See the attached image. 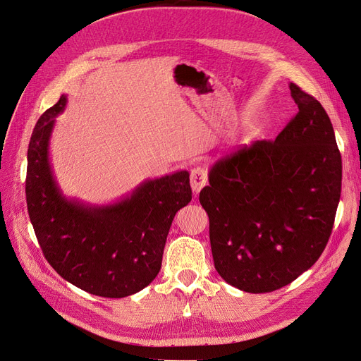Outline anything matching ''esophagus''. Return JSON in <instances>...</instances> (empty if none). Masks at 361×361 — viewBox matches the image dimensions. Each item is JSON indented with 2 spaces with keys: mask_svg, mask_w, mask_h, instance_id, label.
I'll return each mask as SVG.
<instances>
[{
  "mask_svg": "<svg viewBox=\"0 0 361 361\" xmlns=\"http://www.w3.org/2000/svg\"><path fill=\"white\" fill-rule=\"evenodd\" d=\"M190 178H191V188H192L194 194H199L202 191V188L207 184V173L202 167L192 169Z\"/></svg>",
  "mask_w": 361,
  "mask_h": 361,
  "instance_id": "esophagus-1",
  "label": "esophagus"
}]
</instances>
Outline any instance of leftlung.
<instances>
[{
	"label": "left lung",
	"instance_id": "1",
	"mask_svg": "<svg viewBox=\"0 0 361 361\" xmlns=\"http://www.w3.org/2000/svg\"><path fill=\"white\" fill-rule=\"evenodd\" d=\"M289 89L298 114L274 142L253 141L219 158L199 197L216 271L250 293L279 289L315 264L340 202L333 123L315 97L295 83Z\"/></svg>",
	"mask_w": 361,
	"mask_h": 361
}]
</instances>
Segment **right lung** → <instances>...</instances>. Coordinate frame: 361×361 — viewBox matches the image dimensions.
Listing matches in <instances>:
<instances>
[{
    "instance_id": "1",
    "label": "right lung",
    "mask_w": 361,
    "mask_h": 361,
    "mask_svg": "<svg viewBox=\"0 0 361 361\" xmlns=\"http://www.w3.org/2000/svg\"><path fill=\"white\" fill-rule=\"evenodd\" d=\"M68 96L47 109L28 144L25 197L40 247L53 269L75 286L123 298L148 286L161 269L176 213L191 202L188 171L144 180L119 200L90 204L63 194L50 161L56 116Z\"/></svg>"
}]
</instances>
